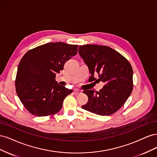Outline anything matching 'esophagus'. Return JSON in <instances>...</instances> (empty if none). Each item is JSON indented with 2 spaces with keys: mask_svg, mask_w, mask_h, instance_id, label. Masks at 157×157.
Returning a JSON list of instances; mask_svg holds the SVG:
<instances>
[{
  "mask_svg": "<svg viewBox=\"0 0 157 157\" xmlns=\"http://www.w3.org/2000/svg\"><path fill=\"white\" fill-rule=\"evenodd\" d=\"M81 93H82V91H81V90H74V94L75 95H78V94H80Z\"/></svg>",
  "mask_w": 157,
  "mask_h": 157,
  "instance_id": "esophagus-1",
  "label": "esophagus"
}]
</instances>
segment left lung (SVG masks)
Masks as SVG:
<instances>
[{
	"label": "left lung",
	"instance_id": "1",
	"mask_svg": "<svg viewBox=\"0 0 157 157\" xmlns=\"http://www.w3.org/2000/svg\"><path fill=\"white\" fill-rule=\"evenodd\" d=\"M78 53L91 74L90 81L104 83L99 92L83 91L88 101L82 108L101 116L115 113L125 103L133 90V70L129 61L106 46H79Z\"/></svg>",
	"mask_w": 157,
	"mask_h": 157
}]
</instances>
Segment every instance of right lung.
I'll use <instances>...</instances> for the list:
<instances>
[{
	"label": "right lung",
	"instance_id": "obj_1",
	"mask_svg": "<svg viewBox=\"0 0 157 157\" xmlns=\"http://www.w3.org/2000/svg\"><path fill=\"white\" fill-rule=\"evenodd\" d=\"M78 45L49 42L28 51L19 63L16 90L23 105L32 115L45 117L59 112L72 90L59 85L56 73L77 54Z\"/></svg>",
	"mask_w": 157,
	"mask_h": 157
}]
</instances>
